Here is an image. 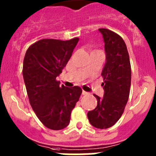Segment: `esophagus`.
Segmentation results:
<instances>
[{"mask_svg":"<svg viewBox=\"0 0 156 156\" xmlns=\"http://www.w3.org/2000/svg\"><path fill=\"white\" fill-rule=\"evenodd\" d=\"M82 94L83 95H87L88 93H87V92L85 91V90H83V91H82Z\"/></svg>","mask_w":156,"mask_h":156,"instance_id":"obj_1","label":"esophagus"}]
</instances>
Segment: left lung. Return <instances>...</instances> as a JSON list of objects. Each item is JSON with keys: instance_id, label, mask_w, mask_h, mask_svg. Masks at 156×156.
<instances>
[{"instance_id": "left-lung-1", "label": "left lung", "mask_w": 156, "mask_h": 156, "mask_svg": "<svg viewBox=\"0 0 156 156\" xmlns=\"http://www.w3.org/2000/svg\"><path fill=\"white\" fill-rule=\"evenodd\" d=\"M105 41L106 62L101 76L104 97L94 94L97 107L87 113L90 124L98 129L113 126L122 115L131 83V66L126 45L122 37L108 29H99Z\"/></svg>"}]
</instances>
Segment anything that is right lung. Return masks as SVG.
<instances>
[{
    "label": "right lung",
    "instance_id": "1",
    "mask_svg": "<svg viewBox=\"0 0 156 156\" xmlns=\"http://www.w3.org/2000/svg\"><path fill=\"white\" fill-rule=\"evenodd\" d=\"M78 41V37L40 40L29 47L23 60V79L30 105L43 124L54 130L68 126L72 110L82 94L80 87L59 86L56 80Z\"/></svg>",
    "mask_w": 156,
    "mask_h": 156
}]
</instances>
